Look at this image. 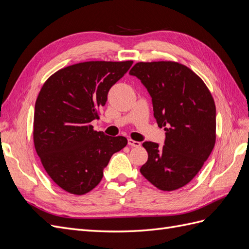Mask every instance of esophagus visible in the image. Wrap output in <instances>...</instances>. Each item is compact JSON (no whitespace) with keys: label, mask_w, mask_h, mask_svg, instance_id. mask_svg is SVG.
<instances>
[{"label":"esophagus","mask_w":249,"mask_h":249,"mask_svg":"<svg viewBox=\"0 0 249 249\" xmlns=\"http://www.w3.org/2000/svg\"><path fill=\"white\" fill-rule=\"evenodd\" d=\"M127 143H129L130 146H133V147H139L141 145V143L139 141H135L133 139L127 140Z\"/></svg>","instance_id":"34e87169"}]
</instances>
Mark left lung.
<instances>
[{
    "label": "left lung",
    "mask_w": 249,
    "mask_h": 249,
    "mask_svg": "<svg viewBox=\"0 0 249 249\" xmlns=\"http://www.w3.org/2000/svg\"><path fill=\"white\" fill-rule=\"evenodd\" d=\"M130 74L147 89L157 124L166 131L162 147L143 142L148 159L141 175L160 190L179 189L197 175L214 148L213 96L196 73L178 62H138Z\"/></svg>",
    "instance_id": "8db88e82"
}]
</instances>
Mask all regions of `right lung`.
I'll list each match as a JSON object with an SVG mask.
<instances>
[{
    "label": "right lung",
    "mask_w": 249,
    "mask_h": 249,
    "mask_svg": "<svg viewBox=\"0 0 249 249\" xmlns=\"http://www.w3.org/2000/svg\"><path fill=\"white\" fill-rule=\"evenodd\" d=\"M133 61H88L56 71L35 103L33 139L44 169L66 192L83 195L95 188L113 154L127 143L90 124L99 118L110 88Z\"/></svg>",
    "instance_id": "1"
}]
</instances>
